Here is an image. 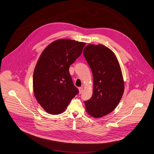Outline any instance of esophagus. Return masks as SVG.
<instances>
[{"label": "esophagus", "instance_id": "1", "mask_svg": "<svg viewBox=\"0 0 154 154\" xmlns=\"http://www.w3.org/2000/svg\"><path fill=\"white\" fill-rule=\"evenodd\" d=\"M79 93H80V94H82L83 91V87H79Z\"/></svg>", "mask_w": 154, "mask_h": 154}]
</instances>
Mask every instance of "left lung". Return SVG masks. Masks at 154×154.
Returning <instances> with one entry per match:
<instances>
[{
    "label": "left lung",
    "instance_id": "1",
    "mask_svg": "<svg viewBox=\"0 0 154 154\" xmlns=\"http://www.w3.org/2000/svg\"><path fill=\"white\" fill-rule=\"evenodd\" d=\"M83 55L93 75V93L84 101L87 112L101 118L111 112L124 91V82L119 61L114 52L103 45H88Z\"/></svg>",
    "mask_w": 154,
    "mask_h": 154
}]
</instances>
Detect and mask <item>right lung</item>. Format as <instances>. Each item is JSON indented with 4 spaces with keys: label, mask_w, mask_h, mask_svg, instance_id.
<instances>
[{
    "label": "right lung",
    "mask_w": 154,
    "mask_h": 154,
    "mask_svg": "<svg viewBox=\"0 0 154 154\" xmlns=\"http://www.w3.org/2000/svg\"><path fill=\"white\" fill-rule=\"evenodd\" d=\"M85 43L59 39L41 54L33 72V91L38 104L50 114L63 112L79 93L69 67L82 54Z\"/></svg>",
    "instance_id": "add662e5"
}]
</instances>
